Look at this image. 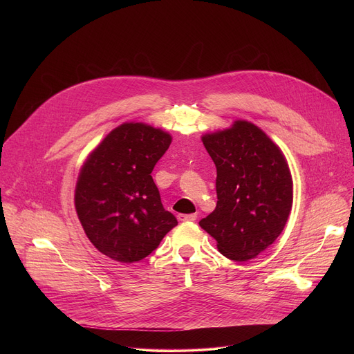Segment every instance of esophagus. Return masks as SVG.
<instances>
[{"instance_id":"obj_1","label":"esophagus","mask_w":354,"mask_h":354,"mask_svg":"<svg viewBox=\"0 0 354 354\" xmlns=\"http://www.w3.org/2000/svg\"><path fill=\"white\" fill-rule=\"evenodd\" d=\"M197 218V214H178V220L179 221H194Z\"/></svg>"}]
</instances>
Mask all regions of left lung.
I'll use <instances>...</instances> for the list:
<instances>
[{
  "mask_svg": "<svg viewBox=\"0 0 354 354\" xmlns=\"http://www.w3.org/2000/svg\"><path fill=\"white\" fill-rule=\"evenodd\" d=\"M217 168V206L200 227L236 262L257 258L286 227L292 178L279 145L258 126L235 120L201 137Z\"/></svg>",
  "mask_w": 354,
  "mask_h": 354,
  "instance_id": "left-lung-1",
  "label": "left lung"
}]
</instances>
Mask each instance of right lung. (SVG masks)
I'll return each instance as SVG.
<instances>
[{
  "mask_svg": "<svg viewBox=\"0 0 354 354\" xmlns=\"http://www.w3.org/2000/svg\"><path fill=\"white\" fill-rule=\"evenodd\" d=\"M171 141L162 129L129 122L86 157L74 201L80 223L100 254L122 263L138 262L178 224L151 176Z\"/></svg>",
  "mask_w": 354,
  "mask_h": 354,
  "instance_id": "right-lung-1",
  "label": "right lung"
}]
</instances>
